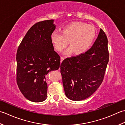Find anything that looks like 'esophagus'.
Returning <instances> with one entry per match:
<instances>
[{"instance_id":"esophagus-1","label":"esophagus","mask_w":125,"mask_h":125,"mask_svg":"<svg viewBox=\"0 0 125 125\" xmlns=\"http://www.w3.org/2000/svg\"><path fill=\"white\" fill-rule=\"evenodd\" d=\"M60 59H61V61H60V62H62V61L65 59V58H64V57H61Z\"/></svg>"}]
</instances>
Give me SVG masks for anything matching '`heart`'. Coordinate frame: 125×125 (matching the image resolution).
Returning a JSON list of instances; mask_svg holds the SVG:
<instances>
[{
    "label": "heart",
    "instance_id": "obj_1",
    "mask_svg": "<svg viewBox=\"0 0 125 125\" xmlns=\"http://www.w3.org/2000/svg\"><path fill=\"white\" fill-rule=\"evenodd\" d=\"M96 35L95 27L85 22L76 21L66 25L62 33L53 32L51 42L58 52L62 51L68 44L70 47L65 53L69 54L74 52L76 54L85 52L90 47Z\"/></svg>",
    "mask_w": 125,
    "mask_h": 125
}]
</instances>
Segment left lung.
Returning <instances> with one entry per match:
<instances>
[{"label": "left lung", "mask_w": 125, "mask_h": 125, "mask_svg": "<svg viewBox=\"0 0 125 125\" xmlns=\"http://www.w3.org/2000/svg\"><path fill=\"white\" fill-rule=\"evenodd\" d=\"M109 60L108 40L100 29L93 45L85 53L63 60L60 65L66 96L72 100L87 98L103 82Z\"/></svg>", "instance_id": "8db88e82"}]
</instances>
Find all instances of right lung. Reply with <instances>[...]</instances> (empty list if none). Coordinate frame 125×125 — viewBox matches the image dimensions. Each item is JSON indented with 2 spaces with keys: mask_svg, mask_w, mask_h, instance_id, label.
Segmentation results:
<instances>
[{
  "mask_svg": "<svg viewBox=\"0 0 125 125\" xmlns=\"http://www.w3.org/2000/svg\"><path fill=\"white\" fill-rule=\"evenodd\" d=\"M53 22L54 20H47L33 25L17 50V85L25 98L35 103L47 98L46 77L60 67V57L51 42L55 29Z\"/></svg>",
  "mask_w": 125,
  "mask_h": 125,
  "instance_id": "add662e5",
  "label": "right lung"
}]
</instances>
